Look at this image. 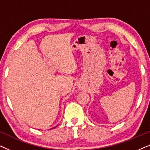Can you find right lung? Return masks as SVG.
I'll use <instances>...</instances> for the list:
<instances>
[{
  "instance_id": "add662e5",
  "label": "right lung",
  "mask_w": 150,
  "mask_h": 150,
  "mask_svg": "<svg viewBox=\"0 0 150 150\" xmlns=\"http://www.w3.org/2000/svg\"><path fill=\"white\" fill-rule=\"evenodd\" d=\"M55 128V127H54V128H52V129H53V128Z\"/></svg>"
}]
</instances>
